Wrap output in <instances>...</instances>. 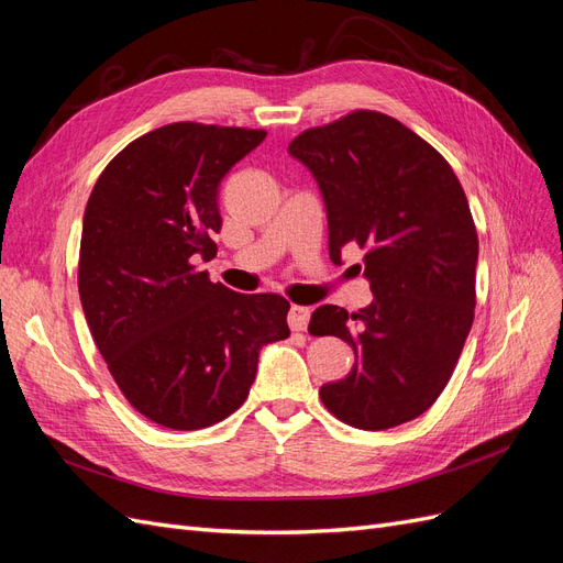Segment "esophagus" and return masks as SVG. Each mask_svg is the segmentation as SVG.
<instances>
[{"instance_id":"34e87169","label":"esophagus","mask_w":563,"mask_h":563,"mask_svg":"<svg viewBox=\"0 0 563 563\" xmlns=\"http://www.w3.org/2000/svg\"><path fill=\"white\" fill-rule=\"evenodd\" d=\"M288 327L291 331H305L308 329V321H310V308H302V305H291V310H288Z\"/></svg>"}]
</instances>
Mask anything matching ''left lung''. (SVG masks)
Instances as JSON below:
<instances>
[{
  "instance_id": "left-lung-1",
  "label": "left lung",
  "mask_w": 563,
  "mask_h": 563,
  "mask_svg": "<svg viewBox=\"0 0 563 563\" xmlns=\"http://www.w3.org/2000/svg\"><path fill=\"white\" fill-rule=\"evenodd\" d=\"M288 155L319 185L331 261L364 249L373 294L354 314L338 305L312 312V335L354 350L352 371L319 397L352 428H397L444 391L474 321L479 240L463 185L430 143L373 110L302 131Z\"/></svg>"
}]
</instances>
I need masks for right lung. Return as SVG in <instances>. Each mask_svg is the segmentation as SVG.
<instances>
[{"label":"right lung","instance_id":"right-lung-1","mask_svg":"<svg viewBox=\"0 0 563 563\" xmlns=\"http://www.w3.org/2000/svg\"><path fill=\"white\" fill-rule=\"evenodd\" d=\"M265 131L178 122L129 143L87 201L79 300L114 383L162 428L201 430L249 397L267 343L288 338L277 294H236L192 263L216 255L218 187Z\"/></svg>","mask_w":563,"mask_h":563}]
</instances>
